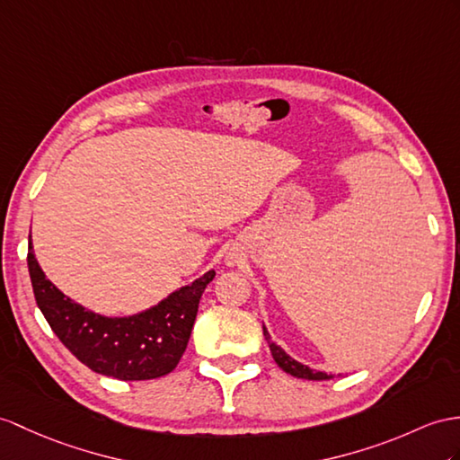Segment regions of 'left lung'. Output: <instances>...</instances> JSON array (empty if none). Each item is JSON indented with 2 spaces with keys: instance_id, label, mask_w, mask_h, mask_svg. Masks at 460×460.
<instances>
[{
  "instance_id": "obj_1",
  "label": "left lung",
  "mask_w": 460,
  "mask_h": 460,
  "mask_svg": "<svg viewBox=\"0 0 460 460\" xmlns=\"http://www.w3.org/2000/svg\"><path fill=\"white\" fill-rule=\"evenodd\" d=\"M263 335H265V340H267V343H269V349H271V355H273L275 363H277L279 367H281L285 373L293 375V376H296V378H306V380H330V378H333V375L322 373V371H314V368H310L308 365H302V363L295 361L293 357L287 355V353L281 349V347H279L277 343L271 341V335H269V332L265 330V326H263ZM338 376H340V375H338Z\"/></svg>"
}]
</instances>
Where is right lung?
I'll return each instance as SVG.
<instances>
[{
    "label": "right lung",
    "instance_id": "add662e5",
    "mask_svg": "<svg viewBox=\"0 0 460 460\" xmlns=\"http://www.w3.org/2000/svg\"><path fill=\"white\" fill-rule=\"evenodd\" d=\"M27 263L37 305L58 340L92 371L119 380H150L173 371L191 338L199 300L217 275L207 271L140 314L107 318L56 288L32 243Z\"/></svg>",
    "mask_w": 460,
    "mask_h": 460
}]
</instances>
